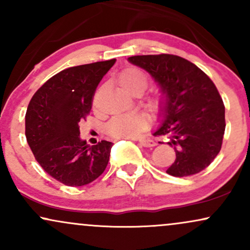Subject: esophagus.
Wrapping results in <instances>:
<instances>
[{
  "label": "esophagus",
  "mask_w": 250,
  "mask_h": 250,
  "mask_svg": "<svg viewBox=\"0 0 250 250\" xmlns=\"http://www.w3.org/2000/svg\"><path fill=\"white\" fill-rule=\"evenodd\" d=\"M139 142L143 147H155L156 146V142L153 139H140Z\"/></svg>",
  "instance_id": "esophagus-1"
}]
</instances>
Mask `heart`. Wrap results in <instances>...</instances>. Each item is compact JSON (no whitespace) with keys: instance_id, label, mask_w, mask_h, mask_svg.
<instances>
[{"instance_id":"b5f03b06","label":"heart","mask_w":250,"mask_h":250,"mask_svg":"<svg viewBox=\"0 0 250 250\" xmlns=\"http://www.w3.org/2000/svg\"><path fill=\"white\" fill-rule=\"evenodd\" d=\"M148 76L142 70L137 68H128L123 70L119 76L120 85L128 93L137 94L142 93L148 85ZM156 100H151L150 104L153 107L157 105ZM148 125L147 115L141 113L122 114V115L114 116L108 122L107 133L114 137H121V139H128V137H135L140 133H142Z\"/></svg>"}]
</instances>
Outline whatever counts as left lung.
I'll list each match as a JSON object with an SVG mask.
<instances>
[{"label": "left lung", "mask_w": 250, "mask_h": 250, "mask_svg": "<svg viewBox=\"0 0 250 250\" xmlns=\"http://www.w3.org/2000/svg\"><path fill=\"white\" fill-rule=\"evenodd\" d=\"M128 60L147 70L166 95L163 122L154 135L168 136L176 154L167 173L185 177L202 171L220 153L226 129L225 104L216 85L183 57L160 54Z\"/></svg>", "instance_id": "left-lung-1"}]
</instances>
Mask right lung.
I'll return each mask as SVG.
<instances>
[{
    "label": "right lung",
    "mask_w": 250,
    "mask_h": 250,
    "mask_svg": "<svg viewBox=\"0 0 250 250\" xmlns=\"http://www.w3.org/2000/svg\"><path fill=\"white\" fill-rule=\"evenodd\" d=\"M116 60L76 65L50 77L31 97L25 137L43 170L70 187L93 182L107 167L113 143L89 146L80 139L95 90Z\"/></svg>",
    "instance_id": "1"
}]
</instances>
